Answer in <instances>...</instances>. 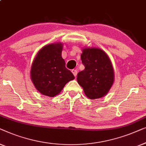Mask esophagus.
I'll use <instances>...</instances> for the list:
<instances>
[{"label":"esophagus","instance_id":"34e87169","mask_svg":"<svg viewBox=\"0 0 146 146\" xmlns=\"http://www.w3.org/2000/svg\"><path fill=\"white\" fill-rule=\"evenodd\" d=\"M71 71H72V73H73L74 76L76 77V76H77V69H73V70Z\"/></svg>","mask_w":146,"mask_h":146}]
</instances>
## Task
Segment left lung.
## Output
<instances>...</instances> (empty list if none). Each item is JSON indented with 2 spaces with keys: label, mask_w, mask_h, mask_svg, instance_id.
Here are the masks:
<instances>
[{
  "label": "left lung",
  "mask_w": 146,
  "mask_h": 146,
  "mask_svg": "<svg viewBox=\"0 0 146 146\" xmlns=\"http://www.w3.org/2000/svg\"><path fill=\"white\" fill-rule=\"evenodd\" d=\"M81 55L85 69L77 74V82L86 96L96 99L106 95L113 84L114 69L107 54L99 48H84Z\"/></svg>",
  "instance_id": "8db88e82"
}]
</instances>
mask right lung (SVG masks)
Returning <instances> with one entry per match:
<instances>
[{
	"mask_svg": "<svg viewBox=\"0 0 146 146\" xmlns=\"http://www.w3.org/2000/svg\"><path fill=\"white\" fill-rule=\"evenodd\" d=\"M63 44L55 43L44 46L33 61L30 75L33 84L40 93L53 97L58 94L69 81L75 79L65 67L61 57Z\"/></svg>",
	"mask_w": 146,
	"mask_h": 146,
	"instance_id": "right-lung-1",
	"label": "right lung"
}]
</instances>
